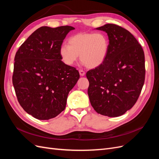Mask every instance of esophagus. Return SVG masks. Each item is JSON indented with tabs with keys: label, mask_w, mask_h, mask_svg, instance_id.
Masks as SVG:
<instances>
[{
	"label": "esophagus",
	"mask_w": 159,
	"mask_h": 159,
	"mask_svg": "<svg viewBox=\"0 0 159 159\" xmlns=\"http://www.w3.org/2000/svg\"><path fill=\"white\" fill-rule=\"evenodd\" d=\"M79 73H80V75L81 76H84L85 74V71H84V70H79Z\"/></svg>",
	"instance_id": "34e87169"
}]
</instances>
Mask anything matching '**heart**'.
I'll use <instances>...</instances> for the list:
<instances>
[{"instance_id": "b5f03b06", "label": "heart", "mask_w": 159, "mask_h": 159, "mask_svg": "<svg viewBox=\"0 0 159 159\" xmlns=\"http://www.w3.org/2000/svg\"><path fill=\"white\" fill-rule=\"evenodd\" d=\"M68 45L62 44L60 56L64 63L74 65L80 58L89 68H95L106 59L109 50V39L104 32H81L71 36Z\"/></svg>"}]
</instances>
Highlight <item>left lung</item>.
Wrapping results in <instances>:
<instances>
[{
	"label": "left lung",
	"instance_id": "8db88e82",
	"mask_svg": "<svg viewBox=\"0 0 159 159\" xmlns=\"http://www.w3.org/2000/svg\"><path fill=\"white\" fill-rule=\"evenodd\" d=\"M107 34L108 55L103 63L89 70L88 93L97 113L119 117L133 107L145 82V54L131 32L114 24L96 28Z\"/></svg>",
	"mask_w": 159,
	"mask_h": 159
}]
</instances>
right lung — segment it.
Here are the masks:
<instances>
[{"label":"right lung","instance_id":"add662e5","mask_svg":"<svg viewBox=\"0 0 159 159\" xmlns=\"http://www.w3.org/2000/svg\"><path fill=\"white\" fill-rule=\"evenodd\" d=\"M70 26H42L20 46L14 57L12 84L19 103L34 118L48 120L65 109L79 71L65 64L60 48Z\"/></svg>","mask_w":159,"mask_h":159}]
</instances>
